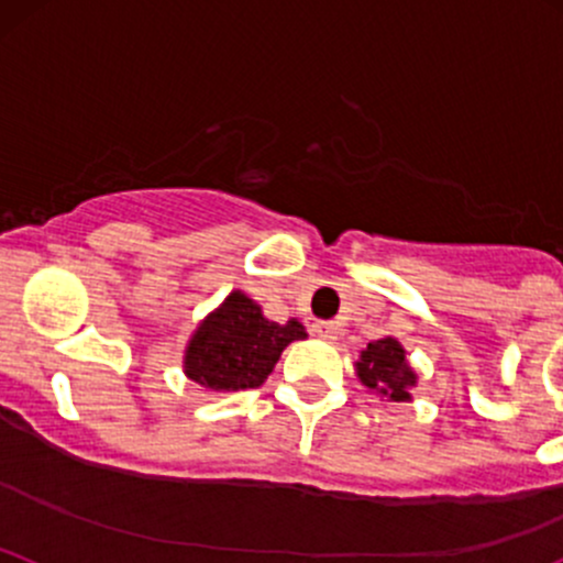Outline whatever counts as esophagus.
Segmentation results:
<instances>
[{
    "label": "esophagus",
    "instance_id": "obj_1",
    "mask_svg": "<svg viewBox=\"0 0 563 563\" xmlns=\"http://www.w3.org/2000/svg\"><path fill=\"white\" fill-rule=\"evenodd\" d=\"M312 331H316V334L321 336V340H327V342H334L336 334H340V331H336V327L331 321H318L316 327H312Z\"/></svg>",
    "mask_w": 563,
    "mask_h": 563
}]
</instances>
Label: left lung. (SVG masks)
Instances as JSON below:
<instances>
[{"instance_id": "8db88e82", "label": "left lung", "mask_w": 563, "mask_h": 563, "mask_svg": "<svg viewBox=\"0 0 563 563\" xmlns=\"http://www.w3.org/2000/svg\"><path fill=\"white\" fill-rule=\"evenodd\" d=\"M356 377L369 394L386 401H412L410 390L418 386L416 366L407 361V351L396 336H380L358 351Z\"/></svg>"}]
</instances>
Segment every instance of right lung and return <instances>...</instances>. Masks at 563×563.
<instances>
[{
	"label": "right lung",
	"instance_id": "obj_1",
	"mask_svg": "<svg viewBox=\"0 0 563 563\" xmlns=\"http://www.w3.org/2000/svg\"><path fill=\"white\" fill-rule=\"evenodd\" d=\"M297 340H307V329L297 318L269 321L258 301L234 288L188 336L183 375L212 394L258 388Z\"/></svg>",
	"mask_w": 563,
	"mask_h": 563
}]
</instances>
